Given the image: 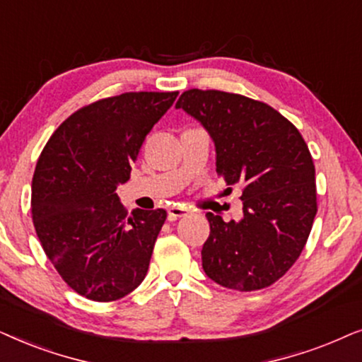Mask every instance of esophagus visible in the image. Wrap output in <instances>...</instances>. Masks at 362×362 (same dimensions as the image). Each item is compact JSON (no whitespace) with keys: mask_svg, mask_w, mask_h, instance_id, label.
Segmentation results:
<instances>
[{"mask_svg":"<svg viewBox=\"0 0 362 362\" xmlns=\"http://www.w3.org/2000/svg\"><path fill=\"white\" fill-rule=\"evenodd\" d=\"M189 209L187 206H180V205H172L170 209H168V218L175 220V218H180V216H185L189 214Z\"/></svg>","mask_w":362,"mask_h":362,"instance_id":"esophagus-1","label":"esophagus"}]
</instances>
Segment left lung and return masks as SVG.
<instances>
[{"mask_svg":"<svg viewBox=\"0 0 362 362\" xmlns=\"http://www.w3.org/2000/svg\"><path fill=\"white\" fill-rule=\"evenodd\" d=\"M175 107L209 132L226 184L243 187L238 221L206 214L205 274L238 291L273 285L301 255L317 211L315 163L305 139L278 110L240 94L190 89Z\"/></svg>","mask_w":362,"mask_h":362,"instance_id":"obj_1","label":"left lung"}]
</instances>
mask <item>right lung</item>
I'll list each match as a JSON object with an SVG mask.
<instances>
[{
    "label": "right lung",
    "mask_w": 362,
    "mask_h": 362,
    "mask_svg": "<svg viewBox=\"0 0 362 362\" xmlns=\"http://www.w3.org/2000/svg\"><path fill=\"white\" fill-rule=\"evenodd\" d=\"M178 93H125L69 115L42 148L31 214L42 250L72 290L115 301L146 278L167 211L132 210L117 187L129 180L146 136Z\"/></svg>",
    "instance_id": "right-lung-1"
}]
</instances>
